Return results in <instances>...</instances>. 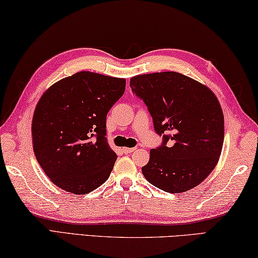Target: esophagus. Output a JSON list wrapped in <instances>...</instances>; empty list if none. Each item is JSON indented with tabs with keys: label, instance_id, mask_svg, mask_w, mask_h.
<instances>
[{
	"label": "esophagus",
	"instance_id": "esophagus-1",
	"mask_svg": "<svg viewBox=\"0 0 258 258\" xmlns=\"http://www.w3.org/2000/svg\"><path fill=\"white\" fill-rule=\"evenodd\" d=\"M136 150H137L136 147H132V148H130V147H124L122 151H123V153H125V154H129V153H133L134 151H136Z\"/></svg>",
	"mask_w": 258,
	"mask_h": 258
}]
</instances>
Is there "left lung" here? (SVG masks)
<instances>
[{
    "label": "left lung",
    "instance_id": "obj_1",
    "mask_svg": "<svg viewBox=\"0 0 258 258\" xmlns=\"http://www.w3.org/2000/svg\"><path fill=\"white\" fill-rule=\"evenodd\" d=\"M130 87L163 136L143 166L144 177L166 192L198 186L218 164L223 146L224 117L214 93L173 71L133 77Z\"/></svg>",
    "mask_w": 258,
    "mask_h": 258
}]
</instances>
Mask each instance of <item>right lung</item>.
<instances>
[{"mask_svg": "<svg viewBox=\"0 0 258 258\" xmlns=\"http://www.w3.org/2000/svg\"><path fill=\"white\" fill-rule=\"evenodd\" d=\"M124 89V79L80 71L40 97L31 124L34 153L57 187L88 194L110 177L117 156L106 139V115Z\"/></svg>", "mask_w": 258, "mask_h": 258, "instance_id": "1", "label": "right lung"}]
</instances>
